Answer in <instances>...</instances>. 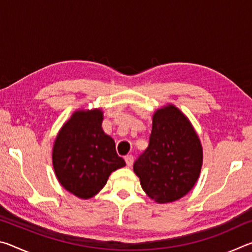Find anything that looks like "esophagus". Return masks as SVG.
<instances>
[{"label":"esophagus","instance_id":"1","mask_svg":"<svg viewBox=\"0 0 252 252\" xmlns=\"http://www.w3.org/2000/svg\"><path fill=\"white\" fill-rule=\"evenodd\" d=\"M125 160H126V163L127 167H131L132 163H133V156L131 155H127L125 157Z\"/></svg>","mask_w":252,"mask_h":252}]
</instances>
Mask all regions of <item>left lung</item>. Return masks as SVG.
<instances>
[{
    "mask_svg": "<svg viewBox=\"0 0 252 252\" xmlns=\"http://www.w3.org/2000/svg\"><path fill=\"white\" fill-rule=\"evenodd\" d=\"M203 152L192 125L177 106L157 110L149 147L133 164L142 189L158 203L176 201L192 189Z\"/></svg>",
    "mask_w": 252,
    "mask_h": 252,
    "instance_id": "8db88e82",
    "label": "left lung"
}]
</instances>
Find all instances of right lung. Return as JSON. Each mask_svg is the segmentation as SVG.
Returning <instances> with one entry per match:
<instances>
[{
    "instance_id": "1",
    "label": "right lung",
    "mask_w": 252,
    "mask_h": 252,
    "mask_svg": "<svg viewBox=\"0 0 252 252\" xmlns=\"http://www.w3.org/2000/svg\"><path fill=\"white\" fill-rule=\"evenodd\" d=\"M102 121L100 109L75 111L54 141L55 176L65 190L81 199L95 195L110 174L126 165L114 140L102 129Z\"/></svg>"
}]
</instances>
